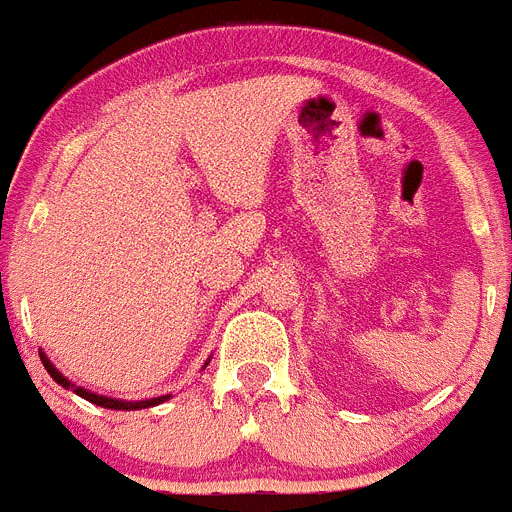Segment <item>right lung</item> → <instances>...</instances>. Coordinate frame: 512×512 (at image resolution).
Masks as SVG:
<instances>
[{
  "mask_svg": "<svg viewBox=\"0 0 512 512\" xmlns=\"http://www.w3.org/2000/svg\"><path fill=\"white\" fill-rule=\"evenodd\" d=\"M40 359H43V365H45V370H48V375L53 377V380L58 382L61 388L73 390L76 395H81V398L89 400V403L101 405V408H112V411H140V408H153V405H160V403H165V400L173 398V395H158V398H147V400H119V398H107V395H96V393H91V390L73 385V382L68 380L63 372H58V367L50 362L48 354L45 352H40ZM206 365H209V359H206Z\"/></svg>",
  "mask_w": 512,
  "mask_h": 512,
  "instance_id": "obj_1",
  "label": "right lung"
}]
</instances>
